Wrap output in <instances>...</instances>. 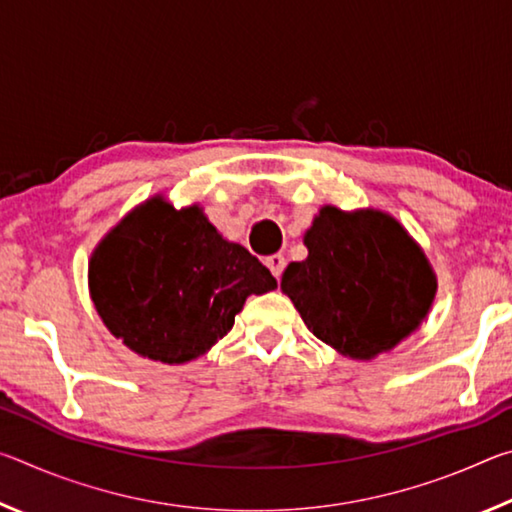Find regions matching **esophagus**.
Wrapping results in <instances>:
<instances>
[{
	"mask_svg": "<svg viewBox=\"0 0 512 512\" xmlns=\"http://www.w3.org/2000/svg\"><path fill=\"white\" fill-rule=\"evenodd\" d=\"M284 257L282 255H271V257H266V266L271 268V273L277 277V280H280V275H282V271H284Z\"/></svg>",
	"mask_w": 512,
	"mask_h": 512,
	"instance_id": "34e87169",
	"label": "esophagus"
}]
</instances>
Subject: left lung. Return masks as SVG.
I'll list each match as a JSON object with an SVG mask.
<instances>
[{
    "mask_svg": "<svg viewBox=\"0 0 512 512\" xmlns=\"http://www.w3.org/2000/svg\"><path fill=\"white\" fill-rule=\"evenodd\" d=\"M309 257L291 262L280 287L320 341L370 359L409 336L436 293V275L388 214L327 205L307 230Z\"/></svg>",
    "mask_w": 512,
    "mask_h": 512,
    "instance_id": "8db88e82",
    "label": "left lung"
}]
</instances>
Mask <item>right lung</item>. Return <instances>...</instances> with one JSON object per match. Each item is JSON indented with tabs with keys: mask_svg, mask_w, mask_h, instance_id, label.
I'll return each mask as SVG.
<instances>
[{
	"mask_svg": "<svg viewBox=\"0 0 512 512\" xmlns=\"http://www.w3.org/2000/svg\"><path fill=\"white\" fill-rule=\"evenodd\" d=\"M277 280L225 241L198 207L144 203L94 250L90 291L103 323L133 352L162 363L201 357L235 325L250 293Z\"/></svg>",
	"mask_w": 512,
	"mask_h": 512,
	"instance_id": "right-lung-1",
	"label": "right lung"
}]
</instances>
